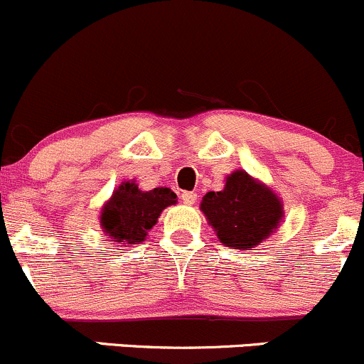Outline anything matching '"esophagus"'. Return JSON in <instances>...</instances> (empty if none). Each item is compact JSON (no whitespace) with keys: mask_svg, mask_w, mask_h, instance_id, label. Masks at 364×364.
Here are the masks:
<instances>
[{"mask_svg":"<svg viewBox=\"0 0 364 364\" xmlns=\"http://www.w3.org/2000/svg\"><path fill=\"white\" fill-rule=\"evenodd\" d=\"M182 201H183V203H186V205H194V203H196V193H191V191H183V193H182Z\"/></svg>","mask_w":364,"mask_h":364,"instance_id":"obj_1","label":"esophagus"}]
</instances>
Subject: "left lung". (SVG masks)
Here are the masks:
<instances>
[{"label":"left lung","mask_w":364,"mask_h":364,"mask_svg":"<svg viewBox=\"0 0 364 364\" xmlns=\"http://www.w3.org/2000/svg\"><path fill=\"white\" fill-rule=\"evenodd\" d=\"M201 212L226 247L252 250L282 223L280 198L269 187L237 170L223 191H210L201 200Z\"/></svg>","instance_id":"left-lung-1"}]
</instances>
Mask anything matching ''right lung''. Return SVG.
Here are the masks:
<instances>
[{
  "label": "right lung",
  "instance_id": "right-lung-1",
  "mask_svg": "<svg viewBox=\"0 0 364 364\" xmlns=\"http://www.w3.org/2000/svg\"><path fill=\"white\" fill-rule=\"evenodd\" d=\"M177 203V194L168 187L140 191L133 181L122 182L101 208V228L112 242L134 245L147 238L164 208Z\"/></svg>",
  "mask_w": 364,
  "mask_h": 364
}]
</instances>
